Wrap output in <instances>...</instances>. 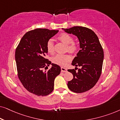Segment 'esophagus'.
Listing matches in <instances>:
<instances>
[{"label": "esophagus", "mask_w": 120, "mask_h": 120, "mask_svg": "<svg viewBox=\"0 0 120 120\" xmlns=\"http://www.w3.org/2000/svg\"><path fill=\"white\" fill-rule=\"evenodd\" d=\"M61 71H62V72H67V69L65 68H64V67H61Z\"/></svg>", "instance_id": "1"}]
</instances>
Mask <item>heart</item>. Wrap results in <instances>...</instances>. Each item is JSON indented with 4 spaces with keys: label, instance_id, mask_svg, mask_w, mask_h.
Listing matches in <instances>:
<instances>
[{
    "label": "heart",
    "instance_id": "heart-1",
    "mask_svg": "<svg viewBox=\"0 0 120 120\" xmlns=\"http://www.w3.org/2000/svg\"><path fill=\"white\" fill-rule=\"evenodd\" d=\"M58 40L67 44V50L70 53H74L78 51V46L74 41L71 35L66 33H62L57 37ZM47 52L53 53L55 51V45L52 39H49L46 43ZM71 60V56L68 54H57L52 57V62L54 64L60 65H64Z\"/></svg>",
    "mask_w": 120,
    "mask_h": 120
}]
</instances>
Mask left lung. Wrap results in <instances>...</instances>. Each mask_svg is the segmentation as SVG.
Listing matches in <instances>:
<instances>
[{
    "instance_id": "left-lung-1",
    "label": "left lung",
    "mask_w": 120,
    "mask_h": 120,
    "mask_svg": "<svg viewBox=\"0 0 120 120\" xmlns=\"http://www.w3.org/2000/svg\"><path fill=\"white\" fill-rule=\"evenodd\" d=\"M65 32L78 38L81 49L71 63L76 67L68 70L73 75V79L67 83L68 87L74 92H84L93 87L101 76L104 59L103 47L95 33L88 28L75 26L65 29Z\"/></svg>"
}]
</instances>
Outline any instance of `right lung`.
Listing matches in <instances>:
<instances>
[{
  "mask_svg": "<svg viewBox=\"0 0 120 120\" xmlns=\"http://www.w3.org/2000/svg\"><path fill=\"white\" fill-rule=\"evenodd\" d=\"M58 30L37 28L26 33L16 49L17 74L24 87L33 94L45 96L54 88V80L60 74V67L52 63L47 71H42L51 62L46 58V43Z\"/></svg>",
  "mask_w": 120,
  "mask_h": 120,
  "instance_id": "1",
  "label": "right lung"
}]
</instances>
